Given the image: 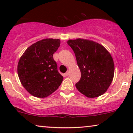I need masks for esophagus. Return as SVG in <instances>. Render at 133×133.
Segmentation results:
<instances>
[{"label": "esophagus", "mask_w": 133, "mask_h": 133, "mask_svg": "<svg viewBox=\"0 0 133 133\" xmlns=\"http://www.w3.org/2000/svg\"><path fill=\"white\" fill-rule=\"evenodd\" d=\"M69 71H67V72H66V73H65V75H66V76H69Z\"/></svg>", "instance_id": "1"}]
</instances>
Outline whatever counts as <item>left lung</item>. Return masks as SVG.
Listing matches in <instances>:
<instances>
[{"instance_id": "8db88e82", "label": "left lung", "mask_w": 133, "mask_h": 133, "mask_svg": "<svg viewBox=\"0 0 133 133\" xmlns=\"http://www.w3.org/2000/svg\"><path fill=\"white\" fill-rule=\"evenodd\" d=\"M67 43L74 51L81 72L76 88L89 98L102 95L114 77V64L110 53L102 44L90 40L77 39Z\"/></svg>"}]
</instances>
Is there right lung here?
<instances>
[{
  "label": "right lung",
  "instance_id": "right-lung-1",
  "mask_svg": "<svg viewBox=\"0 0 133 133\" xmlns=\"http://www.w3.org/2000/svg\"><path fill=\"white\" fill-rule=\"evenodd\" d=\"M60 39H44L31 44L19 59L17 74L22 84L31 95L44 98L57 90L63 80L57 71L53 54Z\"/></svg>",
  "mask_w": 133,
  "mask_h": 133
}]
</instances>
